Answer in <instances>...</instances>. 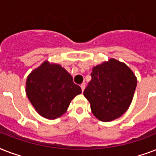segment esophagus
<instances>
[{"mask_svg": "<svg viewBox=\"0 0 156 156\" xmlns=\"http://www.w3.org/2000/svg\"><path fill=\"white\" fill-rule=\"evenodd\" d=\"M81 88H82V91H84V89H85V87H86V85H85V83H82V84H81Z\"/></svg>", "mask_w": 156, "mask_h": 156, "instance_id": "34e87169", "label": "esophagus"}]
</instances>
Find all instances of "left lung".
I'll return each instance as SVG.
<instances>
[{
	"instance_id": "1",
	"label": "left lung",
	"mask_w": 156,
	"mask_h": 156,
	"mask_svg": "<svg viewBox=\"0 0 156 156\" xmlns=\"http://www.w3.org/2000/svg\"><path fill=\"white\" fill-rule=\"evenodd\" d=\"M91 80L83 92L94 116L112 121L129 108L137 86V78L125 63L109 59L92 69Z\"/></svg>"
}]
</instances>
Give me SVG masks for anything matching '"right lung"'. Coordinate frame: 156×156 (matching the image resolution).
I'll use <instances>...</instances> for the list:
<instances>
[{"mask_svg":"<svg viewBox=\"0 0 156 156\" xmlns=\"http://www.w3.org/2000/svg\"><path fill=\"white\" fill-rule=\"evenodd\" d=\"M26 91L38 113L47 119H56L66 112L82 89L60 65L46 61L28 75Z\"/></svg>","mask_w":156,"mask_h":156,"instance_id":"1","label":"right lung"}]
</instances>
